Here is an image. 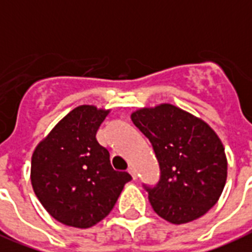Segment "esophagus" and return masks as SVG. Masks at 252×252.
Instances as JSON below:
<instances>
[{"label": "esophagus", "mask_w": 252, "mask_h": 252, "mask_svg": "<svg viewBox=\"0 0 252 252\" xmlns=\"http://www.w3.org/2000/svg\"><path fill=\"white\" fill-rule=\"evenodd\" d=\"M128 173H130V175H131V176H132V179L135 180V179H136V169H135V167H132V165H130V167H128Z\"/></svg>", "instance_id": "34e87169"}]
</instances>
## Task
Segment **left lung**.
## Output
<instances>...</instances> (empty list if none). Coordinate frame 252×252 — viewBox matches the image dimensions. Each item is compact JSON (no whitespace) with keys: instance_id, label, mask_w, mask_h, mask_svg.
Masks as SVG:
<instances>
[{"instance_id":"left-lung-1","label":"left lung","mask_w":252,"mask_h":252,"mask_svg":"<svg viewBox=\"0 0 252 252\" xmlns=\"http://www.w3.org/2000/svg\"><path fill=\"white\" fill-rule=\"evenodd\" d=\"M131 121L151 142L160 167L158 184L143 185L154 212L181 225L213 208L227 177L225 148L213 128L171 104L139 109Z\"/></svg>"}]
</instances>
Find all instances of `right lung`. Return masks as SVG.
<instances>
[{"mask_svg":"<svg viewBox=\"0 0 252 252\" xmlns=\"http://www.w3.org/2000/svg\"><path fill=\"white\" fill-rule=\"evenodd\" d=\"M110 110L81 105L36 146L31 184L43 208L64 225L88 229L116 205L127 172L113 169L109 151L95 139Z\"/></svg>","mask_w":252,"mask_h":252,"instance_id":"add662e5","label":"right lung"}]
</instances>
